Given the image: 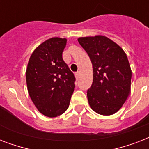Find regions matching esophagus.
I'll return each mask as SVG.
<instances>
[{"mask_svg": "<svg viewBox=\"0 0 149 149\" xmlns=\"http://www.w3.org/2000/svg\"><path fill=\"white\" fill-rule=\"evenodd\" d=\"M76 78H77V79H79V72H76Z\"/></svg>", "mask_w": 149, "mask_h": 149, "instance_id": "34e87169", "label": "esophagus"}]
</instances>
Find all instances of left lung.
I'll list each match as a JSON object with an SVG mask.
<instances>
[{"mask_svg": "<svg viewBox=\"0 0 149 149\" xmlns=\"http://www.w3.org/2000/svg\"><path fill=\"white\" fill-rule=\"evenodd\" d=\"M93 65V84L87 91L91 109L100 115L118 112L131 91L132 69L121 47L104 36L78 39Z\"/></svg>", "mask_w": 149, "mask_h": 149, "instance_id": "obj_1", "label": "left lung"}]
</instances>
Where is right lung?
I'll return each mask as SVG.
<instances>
[{
    "mask_svg": "<svg viewBox=\"0 0 149 149\" xmlns=\"http://www.w3.org/2000/svg\"><path fill=\"white\" fill-rule=\"evenodd\" d=\"M66 38L53 37L41 43L26 70L28 92L38 111L49 118L65 112L75 88V77L63 59Z\"/></svg>",
    "mask_w": 149,
    "mask_h": 149,
    "instance_id": "1",
    "label": "right lung"
}]
</instances>
